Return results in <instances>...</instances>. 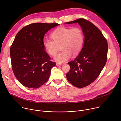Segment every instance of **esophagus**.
Instances as JSON below:
<instances>
[{
    "label": "esophagus",
    "mask_w": 121,
    "mask_h": 121,
    "mask_svg": "<svg viewBox=\"0 0 121 121\" xmlns=\"http://www.w3.org/2000/svg\"><path fill=\"white\" fill-rule=\"evenodd\" d=\"M62 65V63H60L57 62V63H56V65L57 66H59V65Z\"/></svg>",
    "instance_id": "1"
}]
</instances>
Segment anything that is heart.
I'll return each mask as SVG.
<instances>
[{"mask_svg": "<svg viewBox=\"0 0 121 121\" xmlns=\"http://www.w3.org/2000/svg\"><path fill=\"white\" fill-rule=\"evenodd\" d=\"M51 37L53 40L44 41V49L50 55L54 56L61 46L62 51L54 57V59L58 62L68 60L71 55L78 56L84 43V34L79 27H59L52 33Z\"/></svg>", "mask_w": 121, "mask_h": 121, "instance_id": "1", "label": "heart"}]
</instances>
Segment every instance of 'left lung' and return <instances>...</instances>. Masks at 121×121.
I'll return each instance as SVG.
<instances>
[{"mask_svg": "<svg viewBox=\"0 0 121 121\" xmlns=\"http://www.w3.org/2000/svg\"><path fill=\"white\" fill-rule=\"evenodd\" d=\"M78 23L85 39L83 48L74 60L68 62L70 69L66 74L67 80L76 87H86L98 78L107 59L108 43L100 30L85 19H78L66 24Z\"/></svg>", "mask_w": 121, "mask_h": 121, "instance_id": "left-lung-1", "label": "left lung"}]
</instances>
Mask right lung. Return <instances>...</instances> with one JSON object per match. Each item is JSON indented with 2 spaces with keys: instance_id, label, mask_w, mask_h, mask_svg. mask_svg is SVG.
I'll use <instances>...</instances> for the list:
<instances>
[{
  "instance_id": "add662e5",
  "label": "right lung",
  "mask_w": 121,
  "mask_h": 121,
  "mask_svg": "<svg viewBox=\"0 0 121 121\" xmlns=\"http://www.w3.org/2000/svg\"><path fill=\"white\" fill-rule=\"evenodd\" d=\"M58 23H34L22 28L17 34L10 49L14 74L25 87L37 89L49 79L56 63L44 50L43 37Z\"/></svg>"
}]
</instances>
